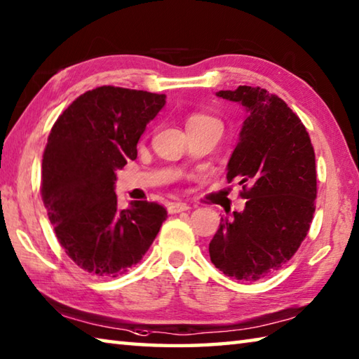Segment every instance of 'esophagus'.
Returning a JSON list of instances; mask_svg holds the SVG:
<instances>
[{
	"mask_svg": "<svg viewBox=\"0 0 359 359\" xmlns=\"http://www.w3.org/2000/svg\"><path fill=\"white\" fill-rule=\"evenodd\" d=\"M189 209H191V206L186 205V203H172V205L168 206V212L178 214V212L189 211Z\"/></svg>",
	"mask_w": 359,
	"mask_h": 359,
	"instance_id": "34e87169",
	"label": "esophagus"
}]
</instances>
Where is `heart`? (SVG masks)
I'll use <instances>...</instances> for the list:
<instances>
[{
    "instance_id": "obj_1",
    "label": "heart",
    "mask_w": 359,
    "mask_h": 359,
    "mask_svg": "<svg viewBox=\"0 0 359 359\" xmlns=\"http://www.w3.org/2000/svg\"><path fill=\"white\" fill-rule=\"evenodd\" d=\"M203 121H217L212 117L209 116H203V114H197V116H192L191 118H189L187 125H192V123H203Z\"/></svg>"
}]
</instances>
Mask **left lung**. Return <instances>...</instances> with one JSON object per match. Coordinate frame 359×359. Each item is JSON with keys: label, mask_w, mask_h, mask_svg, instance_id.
Listing matches in <instances>:
<instances>
[{"label": "left lung", "mask_w": 359, "mask_h": 359, "mask_svg": "<svg viewBox=\"0 0 359 359\" xmlns=\"http://www.w3.org/2000/svg\"><path fill=\"white\" fill-rule=\"evenodd\" d=\"M217 97L248 112L226 168L247 203L231 219L222 217L209 256L226 276L252 283L285 266L306 238L316 211V154L305 125L280 97L250 86Z\"/></svg>", "instance_id": "8db88e82"}]
</instances>
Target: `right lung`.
Returning a JSON list of instances; mask_svg holds the SVG:
<instances>
[{
  "label": "right lung",
  "instance_id": "1",
  "mask_svg": "<svg viewBox=\"0 0 359 359\" xmlns=\"http://www.w3.org/2000/svg\"><path fill=\"white\" fill-rule=\"evenodd\" d=\"M164 104V93L101 86L51 128L40 194L59 243L92 276L116 278L136 266L167 217L154 201L120 211L114 192L116 172L137 158V142Z\"/></svg>",
  "mask_w": 359,
  "mask_h": 359
}]
</instances>
